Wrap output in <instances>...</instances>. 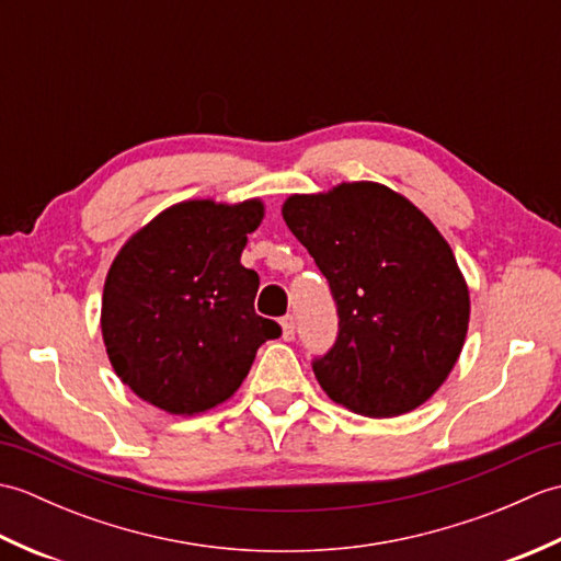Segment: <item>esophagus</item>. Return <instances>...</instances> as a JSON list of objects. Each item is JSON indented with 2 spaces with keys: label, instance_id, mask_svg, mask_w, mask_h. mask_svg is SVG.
<instances>
[{
  "label": "esophagus",
  "instance_id": "esophagus-1",
  "mask_svg": "<svg viewBox=\"0 0 561 561\" xmlns=\"http://www.w3.org/2000/svg\"><path fill=\"white\" fill-rule=\"evenodd\" d=\"M282 337L287 340V342H291L294 340V335H296V325H294V318L291 316H287V318H282Z\"/></svg>",
  "mask_w": 561,
  "mask_h": 561
}]
</instances>
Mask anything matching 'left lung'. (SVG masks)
<instances>
[{
	"label": "left lung",
	"instance_id": "left-lung-1",
	"mask_svg": "<svg viewBox=\"0 0 561 561\" xmlns=\"http://www.w3.org/2000/svg\"><path fill=\"white\" fill-rule=\"evenodd\" d=\"M282 217L337 304V342L313 362L320 388L374 420L420 408L456 366L470 323L446 238L408 197L368 181L291 195Z\"/></svg>",
	"mask_w": 561,
	"mask_h": 561
}]
</instances>
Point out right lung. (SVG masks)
<instances>
[{
	"label": "right lung",
	"instance_id": "1",
	"mask_svg": "<svg viewBox=\"0 0 561 561\" xmlns=\"http://www.w3.org/2000/svg\"><path fill=\"white\" fill-rule=\"evenodd\" d=\"M265 205L185 199L115 255L101 332L113 371L145 402L193 416L241 388L262 342L282 328L255 313L260 277L241 253Z\"/></svg>",
	"mask_w": 561,
	"mask_h": 561
}]
</instances>
